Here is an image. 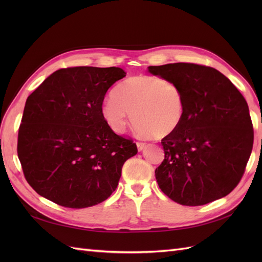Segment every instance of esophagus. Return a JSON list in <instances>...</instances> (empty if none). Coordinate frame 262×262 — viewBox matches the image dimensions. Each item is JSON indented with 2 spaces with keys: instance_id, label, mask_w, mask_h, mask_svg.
Returning <instances> with one entry per match:
<instances>
[{
  "instance_id": "esophagus-1",
  "label": "esophagus",
  "mask_w": 262,
  "mask_h": 262,
  "mask_svg": "<svg viewBox=\"0 0 262 262\" xmlns=\"http://www.w3.org/2000/svg\"><path fill=\"white\" fill-rule=\"evenodd\" d=\"M137 146H138L139 152H141V150H143V149L145 148L146 144H145V143H143V142H138V143H137Z\"/></svg>"
}]
</instances>
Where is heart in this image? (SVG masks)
<instances>
[{
    "instance_id": "heart-1",
    "label": "heart",
    "mask_w": 262,
    "mask_h": 262,
    "mask_svg": "<svg viewBox=\"0 0 262 262\" xmlns=\"http://www.w3.org/2000/svg\"><path fill=\"white\" fill-rule=\"evenodd\" d=\"M133 114L141 137H168L184 119L182 91L176 83L162 77L132 76L104 101L101 115L115 132L122 133L133 121Z\"/></svg>"
}]
</instances>
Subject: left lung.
Instances as JSON below:
<instances>
[{
    "mask_svg": "<svg viewBox=\"0 0 262 262\" xmlns=\"http://www.w3.org/2000/svg\"><path fill=\"white\" fill-rule=\"evenodd\" d=\"M147 70L176 83L185 104L179 128L162 140L165 158L155 170L161 190L189 207L227 195L242 179L252 149L247 101L213 68L169 63Z\"/></svg>",
    "mask_w": 262,
    "mask_h": 262,
    "instance_id": "left-lung-1",
    "label": "left lung"
}]
</instances>
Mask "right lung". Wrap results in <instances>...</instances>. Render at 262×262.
<instances>
[{
    "mask_svg": "<svg viewBox=\"0 0 262 262\" xmlns=\"http://www.w3.org/2000/svg\"><path fill=\"white\" fill-rule=\"evenodd\" d=\"M120 68L55 71L24 108L17 153L35 191L62 207L89 208L115 191L124 162L137 155L101 115L107 91L125 76Z\"/></svg>",
    "mask_w": 262,
    "mask_h": 262,
    "instance_id": "add662e5",
    "label": "right lung"
}]
</instances>
